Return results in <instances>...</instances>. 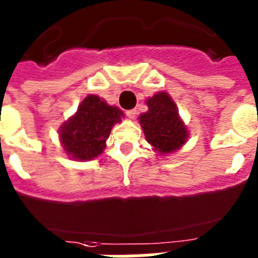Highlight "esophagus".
I'll return each instance as SVG.
<instances>
[{
	"label": "esophagus",
	"instance_id": "1",
	"mask_svg": "<svg viewBox=\"0 0 258 258\" xmlns=\"http://www.w3.org/2000/svg\"><path fill=\"white\" fill-rule=\"evenodd\" d=\"M137 109H128L127 112H125V115H127V117L128 119H135V116H137Z\"/></svg>",
	"mask_w": 258,
	"mask_h": 258
}]
</instances>
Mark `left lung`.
<instances>
[{
  "instance_id": "8db88e82",
  "label": "left lung",
  "mask_w": 258,
  "mask_h": 258,
  "mask_svg": "<svg viewBox=\"0 0 258 258\" xmlns=\"http://www.w3.org/2000/svg\"><path fill=\"white\" fill-rule=\"evenodd\" d=\"M146 104L149 111L138 117L146 141L159 155L175 153L187 142L188 131L172 97L162 91L149 97Z\"/></svg>"
}]
</instances>
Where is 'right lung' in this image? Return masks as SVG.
I'll return each mask as SVG.
<instances>
[{"label": "right lung", "mask_w": 258, "mask_h": 258, "mask_svg": "<svg viewBox=\"0 0 258 258\" xmlns=\"http://www.w3.org/2000/svg\"><path fill=\"white\" fill-rule=\"evenodd\" d=\"M124 117L120 109L97 95H88L78 111L58 128V138L70 159L91 161L103 154L111 130Z\"/></svg>", "instance_id": "1"}]
</instances>
